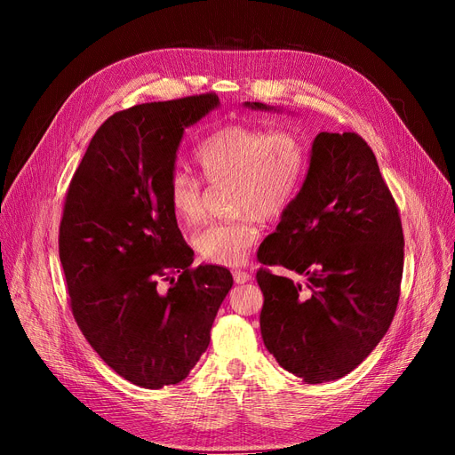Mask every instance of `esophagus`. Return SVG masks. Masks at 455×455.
Returning a JSON list of instances; mask_svg holds the SVG:
<instances>
[{
  "mask_svg": "<svg viewBox=\"0 0 455 455\" xmlns=\"http://www.w3.org/2000/svg\"><path fill=\"white\" fill-rule=\"evenodd\" d=\"M232 275H234V282L240 283V285H242V283H247L249 280H251V274L245 272V270H234Z\"/></svg>",
  "mask_w": 455,
  "mask_h": 455,
  "instance_id": "34e87169",
  "label": "esophagus"
}]
</instances>
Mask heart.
<instances>
[{
	"instance_id": "b5f03b06",
	"label": "heart",
	"mask_w": 455,
	"mask_h": 455,
	"mask_svg": "<svg viewBox=\"0 0 455 455\" xmlns=\"http://www.w3.org/2000/svg\"><path fill=\"white\" fill-rule=\"evenodd\" d=\"M195 163L210 183L230 180V210L238 217L204 227L193 245L212 265L238 267L260 234L257 215L282 217L299 196L307 172V148L291 130L228 124L198 145ZM168 200L175 217L193 225L202 215V183L187 172H175Z\"/></svg>"
}]
</instances>
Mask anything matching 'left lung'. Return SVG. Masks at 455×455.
<instances>
[{
  "instance_id": "left-lung-1",
  "label": "left lung",
  "mask_w": 455,
  "mask_h": 455,
  "mask_svg": "<svg viewBox=\"0 0 455 455\" xmlns=\"http://www.w3.org/2000/svg\"><path fill=\"white\" fill-rule=\"evenodd\" d=\"M243 106L280 111L260 101ZM257 257L306 277L300 285L257 272L260 334L280 366L306 384L357 369L391 325L404 260L397 204L363 138L315 136L300 193Z\"/></svg>"
}]
</instances>
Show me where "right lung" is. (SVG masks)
<instances>
[{
  "label": "right lung",
  "mask_w": 455,
  "mask_h": 455,
  "mask_svg": "<svg viewBox=\"0 0 455 455\" xmlns=\"http://www.w3.org/2000/svg\"><path fill=\"white\" fill-rule=\"evenodd\" d=\"M215 108V94H200L115 113L68 188L58 249L73 317L96 354L140 387L187 378L232 287L223 267H190L195 253L168 200L185 128Z\"/></svg>",
  "instance_id": "1"
}]
</instances>
